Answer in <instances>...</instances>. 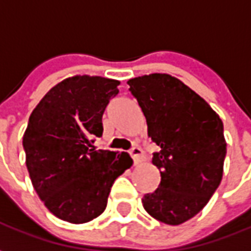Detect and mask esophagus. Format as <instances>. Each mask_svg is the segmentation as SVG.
I'll list each match as a JSON object with an SVG mask.
<instances>
[{"label":"esophagus","mask_w":251,"mask_h":251,"mask_svg":"<svg viewBox=\"0 0 251 251\" xmlns=\"http://www.w3.org/2000/svg\"><path fill=\"white\" fill-rule=\"evenodd\" d=\"M129 153H130V156L131 158L134 160V163H138L140 160L142 158V151H141V148H138V147H133L129 151Z\"/></svg>","instance_id":"34e87169"}]
</instances>
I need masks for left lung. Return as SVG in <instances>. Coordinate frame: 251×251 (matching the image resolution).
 <instances>
[{
	"label": "left lung",
	"mask_w": 251,
	"mask_h": 251,
	"mask_svg": "<svg viewBox=\"0 0 251 251\" xmlns=\"http://www.w3.org/2000/svg\"><path fill=\"white\" fill-rule=\"evenodd\" d=\"M129 91L147 118L160 151L152 163L161 181L142 204L149 215L177 226L204 207L219 187L226 157L223 122L188 86L167 74L130 79Z\"/></svg>",
	"instance_id": "1"
}]
</instances>
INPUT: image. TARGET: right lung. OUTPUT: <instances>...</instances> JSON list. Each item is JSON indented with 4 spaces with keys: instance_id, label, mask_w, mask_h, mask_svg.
<instances>
[{
    "instance_id": "1",
    "label": "right lung",
    "mask_w": 251,
    "mask_h": 251,
    "mask_svg": "<svg viewBox=\"0 0 251 251\" xmlns=\"http://www.w3.org/2000/svg\"><path fill=\"white\" fill-rule=\"evenodd\" d=\"M118 80L67 77L32 111L23 147L33 188L59 219L86 223L106 208L115 179L130 168L127 153L91 149Z\"/></svg>"
}]
</instances>
